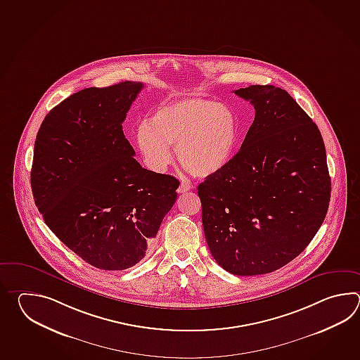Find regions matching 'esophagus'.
<instances>
[{"mask_svg":"<svg viewBox=\"0 0 360 360\" xmlns=\"http://www.w3.org/2000/svg\"><path fill=\"white\" fill-rule=\"evenodd\" d=\"M191 188H193V186H191V185H189V184H181V185H180V186H179V189H177V191H179V193H180V194H184V193H186V191H191Z\"/></svg>","mask_w":360,"mask_h":360,"instance_id":"esophagus-1","label":"esophagus"}]
</instances>
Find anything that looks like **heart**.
I'll use <instances>...</instances> for the list:
<instances>
[{
	"label": "heart",
	"instance_id": "b5f03b06",
	"mask_svg": "<svg viewBox=\"0 0 360 360\" xmlns=\"http://www.w3.org/2000/svg\"><path fill=\"white\" fill-rule=\"evenodd\" d=\"M149 169L161 172L176 146L179 163L199 177L221 172L233 161L240 140V123L233 108L212 100L189 98L163 104L141 121L135 132Z\"/></svg>",
	"mask_w": 360,
	"mask_h": 360
}]
</instances>
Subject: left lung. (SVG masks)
<instances>
[{
	"instance_id": "1",
	"label": "left lung",
	"mask_w": 360,
	"mask_h": 360,
	"mask_svg": "<svg viewBox=\"0 0 360 360\" xmlns=\"http://www.w3.org/2000/svg\"><path fill=\"white\" fill-rule=\"evenodd\" d=\"M255 120L229 166L199 184L210 252L234 276L266 274L311 242L328 210L330 177L321 131L273 84L234 91Z\"/></svg>"
}]
</instances>
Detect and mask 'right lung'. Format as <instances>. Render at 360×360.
Masks as SVG:
<instances>
[{
    "instance_id": "add662e5",
    "label": "right lung",
    "mask_w": 360,
    "mask_h": 360,
    "mask_svg": "<svg viewBox=\"0 0 360 360\" xmlns=\"http://www.w3.org/2000/svg\"><path fill=\"white\" fill-rule=\"evenodd\" d=\"M144 84L89 87L53 108L34 143L31 185L47 226L95 268L143 260L179 180L143 169L122 123Z\"/></svg>"
}]
</instances>
